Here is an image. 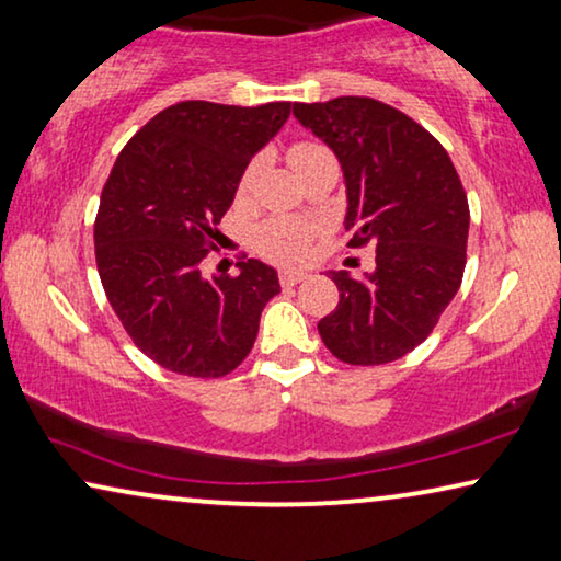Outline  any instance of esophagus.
Masks as SVG:
<instances>
[{
    "instance_id": "obj_1",
    "label": "esophagus",
    "mask_w": 561,
    "mask_h": 561,
    "mask_svg": "<svg viewBox=\"0 0 561 561\" xmlns=\"http://www.w3.org/2000/svg\"><path fill=\"white\" fill-rule=\"evenodd\" d=\"M307 277L305 272H297V270H282L279 272V282L284 284V287H291V284H297V282H302Z\"/></svg>"
}]
</instances>
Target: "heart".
<instances>
[{
  "label": "heart",
  "instance_id": "b5f03b06",
  "mask_svg": "<svg viewBox=\"0 0 561 561\" xmlns=\"http://www.w3.org/2000/svg\"><path fill=\"white\" fill-rule=\"evenodd\" d=\"M287 157H289V164L302 180L318 170L337 168L333 149L314 139L295 141V145L289 147ZM254 175H256V162H249L247 170H243L239 178V187H236V191H239V198H243V195L249 193L251 183H254ZM312 239H314V228L307 224V220H297V218H270L254 228V247L262 251L266 259H274V262H282V264L302 262V259L310 254Z\"/></svg>",
  "mask_w": 561,
  "mask_h": 561
}]
</instances>
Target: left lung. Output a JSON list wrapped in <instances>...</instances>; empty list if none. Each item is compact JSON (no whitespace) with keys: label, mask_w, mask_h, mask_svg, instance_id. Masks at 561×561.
Masks as SVG:
<instances>
[{"label":"left lung","mask_w":561,"mask_h":561,"mask_svg":"<svg viewBox=\"0 0 561 561\" xmlns=\"http://www.w3.org/2000/svg\"><path fill=\"white\" fill-rule=\"evenodd\" d=\"M297 122L343 168L348 247H376V270L330 272L341 302L318 322L322 343L351 366H381L414 351L453 302L465 272L470 208L445 147L376 99L295 104Z\"/></svg>","instance_id":"1"}]
</instances>
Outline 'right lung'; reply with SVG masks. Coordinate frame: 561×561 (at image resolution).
I'll return each instance as SVG.
<instances>
[{
    "instance_id": "add662e5",
    "label": "right lung",
    "mask_w": 561,
    "mask_h": 561,
    "mask_svg": "<svg viewBox=\"0 0 561 561\" xmlns=\"http://www.w3.org/2000/svg\"><path fill=\"white\" fill-rule=\"evenodd\" d=\"M289 112V101H180L126 141L101 191V284L134 345L172 374H231L254 348L264 305L279 295L277 272L259 259L236 264V277L205 279L201 264L241 172Z\"/></svg>"
}]
</instances>
